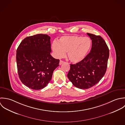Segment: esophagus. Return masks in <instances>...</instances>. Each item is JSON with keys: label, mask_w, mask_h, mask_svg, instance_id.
<instances>
[{"label": "esophagus", "mask_w": 125, "mask_h": 125, "mask_svg": "<svg viewBox=\"0 0 125 125\" xmlns=\"http://www.w3.org/2000/svg\"><path fill=\"white\" fill-rule=\"evenodd\" d=\"M64 63V61H62V60H60V62H59V65H62V64H63Z\"/></svg>", "instance_id": "esophagus-1"}]
</instances>
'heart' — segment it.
Here are the masks:
<instances>
[{
	"label": "heart",
	"instance_id": "1",
	"mask_svg": "<svg viewBox=\"0 0 125 125\" xmlns=\"http://www.w3.org/2000/svg\"><path fill=\"white\" fill-rule=\"evenodd\" d=\"M92 42L88 37L68 35L61 37L58 42H53L52 48L57 58L63 57L68 52V57L73 63L82 61L88 54Z\"/></svg>",
	"mask_w": 125,
	"mask_h": 125
}]
</instances>
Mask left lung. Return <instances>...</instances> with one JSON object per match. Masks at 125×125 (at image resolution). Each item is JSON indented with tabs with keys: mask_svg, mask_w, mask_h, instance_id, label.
I'll return each mask as SVG.
<instances>
[{
	"mask_svg": "<svg viewBox=\"0 0 125 125\" xmlns=\"http://www.w3.org/2000/svg\"><path fill=\"white\" fill-rule=\"evenodd\" d=\"M92 40L90 52L84 59L76 64H71L67 76L77 88L86 89L98 83L105 74L109 50L100 36L87 33Z\"/></svg>",
	"mask_w": 125,
	"mask_h": 125,
	"instance_id": "1",
	"label": "left lung"
}]
</instances>
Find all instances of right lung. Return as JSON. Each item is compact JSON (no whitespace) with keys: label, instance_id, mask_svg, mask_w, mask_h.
I'll use <instances>...</instances> for the list:
<instances>
[{"label":"right lung","instance_id":"obj_1","mask_svg":"<svg viewBox=\"0 0 125 125\" xmlns=\"http://www.w3.org/2000/svg\"><path fill=\"white\" fill-rule=\"evenodd\" d=\"M50 37L39 34L25 38L19 45L16 62L19 78L27 87L40 90L50 82L59 60L51 56Z\"/></svg>","mask_w":125,"mask_h":125}]
</instances>
